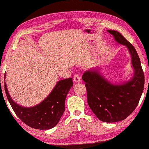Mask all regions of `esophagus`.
<instances>
[{
  "label": "esophagus",
  "instance_id": "obj_1",
  "mask_svg": "<svg viewBox=\"0 0 149 149\" xmlns=\"http://www.w3.org/2000/svg\"><path fill=\"white\" fill-rule=\"evenodd\" d=\"M74 80L75 82L78 83V82H80L81 78H80L79 76V75H75L74 77Z\"/></svg>",
  "mask_w": 149,
  "mask_h": 149
}]
</instances>
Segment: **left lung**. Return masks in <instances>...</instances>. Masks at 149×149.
<instances>
[{
    "mask_svg": "<svg viewBox=\"0 0 149 149\" xmlns=\"http://www.w3.org/2000/svg\"><path fill=\"white\" fill-rule=\"evenodd\" d=\"M117 43L127 47L131 56L134 74L130 80L120 84L111 83L101 74L100 68L85 72L83 80L87 90L88 104L100 120L116 122L125 119L138 106L144 88V74L134 47L116 31L107 30Z\"/></svg>",
    "mask_w": 149,
    "mask_h": 149,
    "instance_id": "8db88e82",
    "label": "left lung"
}]
</instances>
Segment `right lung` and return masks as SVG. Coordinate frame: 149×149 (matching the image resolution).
<instances>
[{
	"label": "right lung",
	"instance_id": "obj_1",
	"mask_svg": "<svg viewBox=\"0 0 149 149\" xmlns=\"http://www.w3.org/2000/svg\"><path fill=\"white\" fill-rule=\"evenodd\" d=\"M72 86V78L60 80L43 101L27 107L19 105L12 99L4 83L6 96L16 115L28 126L40 130L52 129L59 122L65 111L66 95Z\"/></svg>",
	"mask_w": 149,
	"mask_h": 149
}]
</instances>
